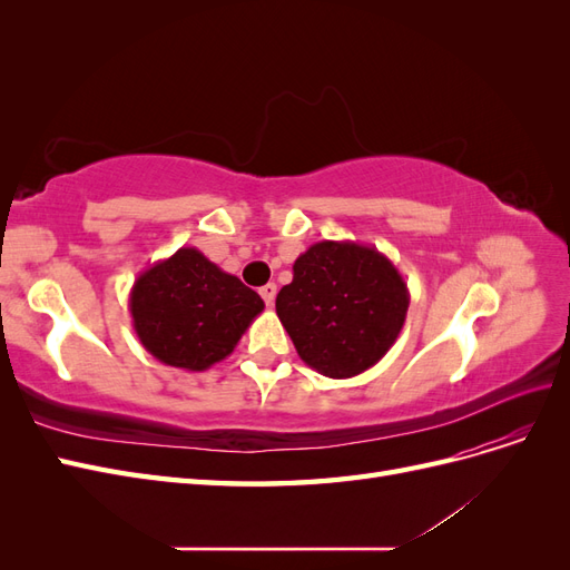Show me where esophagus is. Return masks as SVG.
<instances>
[{"mask_svg": "<svg viewBox=\"0 0 570 570\" xmlns=\"http://www.w3.org/2000/svg\"><path fill=\"white\" fill-rule=\"evenodd\" d=\"M258 295L264 297L266 306H273V302H275V295H278V287H275L273 283H268V285H264L262 289H258Z\"/></svg>", "mask_w": 570, "mask_h": 570, "instance_id": "esophagus-1", "label": "esophagus"}]
</instances>
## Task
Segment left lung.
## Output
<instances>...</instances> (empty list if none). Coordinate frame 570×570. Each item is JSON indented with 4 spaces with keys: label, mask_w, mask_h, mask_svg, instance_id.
Listing matches in <instances>:
<instances>
[{
    "label": "left lung",
    "mask_w": 570,
    "mask_h": 570,
    "mask_svg": "<svg viewBox=\"0 0 570 570\" xmlns=\"http://www.w3.org/2000/svg\"><path fill=\"white\" fill-rule=\"evenodd\" d=\"M275 312L304 364L340 381L390 352L406 321L409 287L375 247L323 239L297 256Z\"/></svg>",
    "instance_id": "left-lung-1"
}]
</instances>
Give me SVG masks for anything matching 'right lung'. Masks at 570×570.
I'll return each mask as SVG.
<instances>
[{"instance_id": "1", "label": "right lung", "mask_w": 570, "mask_h": 570, "mask_svg": "<svg viewBox=\"0 0 570 570\" xmlns=\"http://www.w3.org/2000/svg\"><path fill=\"white\" fill-rule=\"evenodd\" d=\"M128 308L135 335L161 364L206 371L233 354L264 299L195 247L137 275Z\"/></svg>"}]
</instances>
